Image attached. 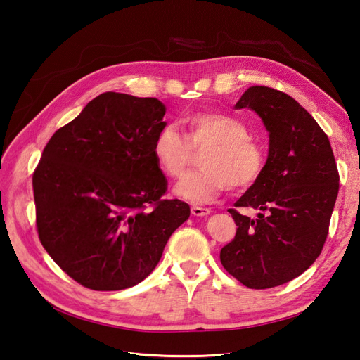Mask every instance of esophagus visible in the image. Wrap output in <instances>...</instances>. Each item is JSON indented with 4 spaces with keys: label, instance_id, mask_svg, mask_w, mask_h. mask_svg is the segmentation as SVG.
<instances>
[{
    "label": "esophagus",
    "instance_id": "obj_1",
    "mask_svg": "<svg viewBox=\"0 0 360 360\" xmlns=\"http://www.w3.org/2000/svg\"><path fill=\"white\" fill-rule=\"evenodd\" d=\"M191 212L193 216H209L212 213L210 209H207V207H198V205H193Z\"/></svg>",
    "mask_w": 360,
    "mask_h": 360
}]
</instances>
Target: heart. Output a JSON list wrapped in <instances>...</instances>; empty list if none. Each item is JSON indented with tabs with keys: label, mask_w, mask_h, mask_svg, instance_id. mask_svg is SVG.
<instances>
[{
	"label": "heart",
	"mask_w": 360,
	"mask_h": 360,
	"mask_svg": "<svg viewBox=\"0 0 360 360\" xmlns=\"http://www.w3.org/2000/svg\"><path fill=\"white\" fill-rule=\"evenodd\" d=\"M184 138L167 126L156 135L153 156L159 169L169 179H180L201 155L200 168L184 177L174 193L193 204L214 201L230 186L245 189L261 177L264 151L252 138L248 126L233 115L200 112L183 122Z\"/></svg>",
	"instance_id": "1"
}]
</instances>
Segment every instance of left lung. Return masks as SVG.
Returning <instances> with one entry per match:
<instances>
[{
  "label": "left lung",
  "mask_w": 360,
  "mask_h": 360,
  "mask_svg": "<svg viewBox=\"0 0 360 360\" xmlns=\"http://www.w3.org/2000/svg\"><path fill=\"white\" fill-rule=\"evenodd\" d=\"M234 108L261 118L269 155L261 177L234 204L257 210L255 219L228 210L237 231L221 263L243 285L264 290L297 278L320 255L340 176L328 135L288 94L254 85Z\"/></svg>",
  "instance_id": "obj_1"
}]
</instances>
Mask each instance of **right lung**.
I'll list each match as a JSON object with an SVG mask.
<instances>
[{"instance_id":"add662e5","label":"right lung","mask_w":360,"mask_h":360,"mask_svg":"<svg viewBox=\"0 0 360 360\" xmlns=\"http://www.w3.org/2000/svg\"><path fill=\"white\" fill-rule=\"evenodd\" d=\"M167 108L155 97L106 91L52 135L32 176L39 238L81 285L130 288L146 279L188 221L160 200L167 179L153 156Z\"/></svg>"}]
</instances>
